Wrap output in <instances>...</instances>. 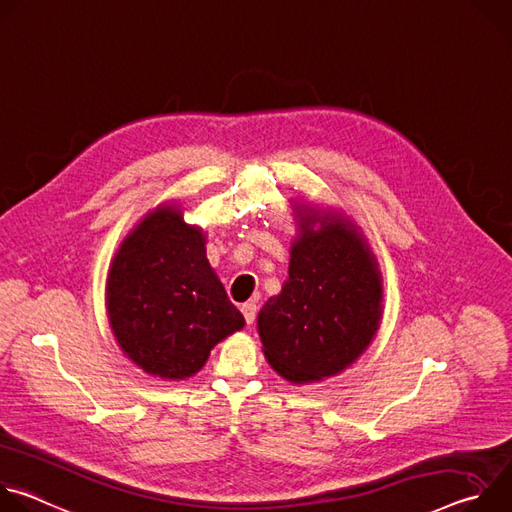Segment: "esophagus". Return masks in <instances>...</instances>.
I'll list each match as a JSON object with an SVG mask.
<instances>
[{
  "label": "esophagus",
  "instance_id": "obj_1",
  "mask_svg": "<svg viewBox=\"0 0 512 512\" xmlns=\"http://www.w3.org/2000/svg\"><path fill=\"white\" fill-rule=\"evenodd\" d=\"M241 312H243V316H245V322H247V324H253L255 318H257V304H255V302H247V304L241 306Z\"/></svg>",
  "mask_w": 512,
  "mask_h": 512
}]
</instances>
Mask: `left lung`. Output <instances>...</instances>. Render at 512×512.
<instances>
[{
    "label": "left lung",
    "instance_id": "8db88e82",
    "mask_svg": "<svg viewBox=\"0 0 512 512\" xmlns=\"http://www.w3.org/2000/svg\"><path fill=\"white\" fill-rule=\"evenodd\" d=\"M298 237L281 294L265 302L257 330L267 362L289 383L342 373L375 338L383 314L379 263L340 212L296 206Z\"/></svg>",
    "mask_w": 512,
    "mask_h": 512
}]
</instances>
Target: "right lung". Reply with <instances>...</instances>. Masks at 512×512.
Returning <instances> with one entry per match:
<instances>
[{
	"mask_svg": "<svg viewBox=\"0 0 512 512\" xmlns=\"http://www.w3.org/2000/svg\"><path fill=\"white\" fill-rule=\"evenodd\" d=\"M204 243L178 206L162 204L123 239L111 263L109 324L123 354L148 375L192 377L214 344L245 326Z\"/></svg>",
	"mask_w": 512,
	"mask_h": 512,
	"instance_id": "add662e5",
	"label": "right lung"
}]
</instances>
